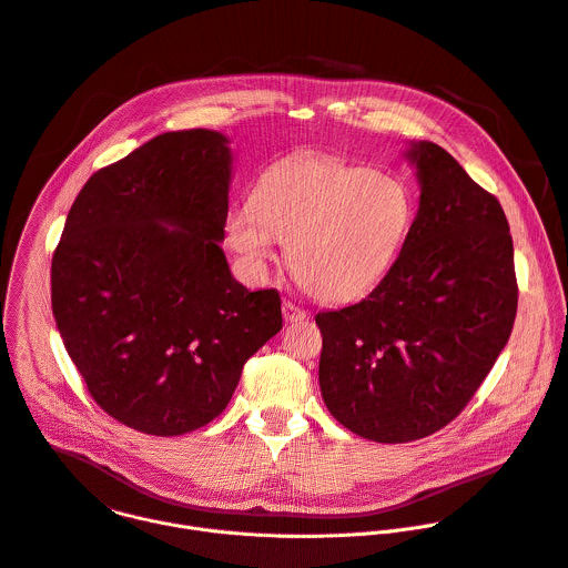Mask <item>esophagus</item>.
<instances>
[{
	"instance_id": "1",
	"label": "esophagus",
	"mask_w": 568,
	"mask_h": 568,
	"mask_svg": "<svg viewBox=\"0 0 568 568\" xmlns=\"http://www.w3.org/2000/svg\"><path fill=\"white\" fill-rule=\"evenodd\" d=\"M305 316H307V312H305L303 307L294 305L292 301H285V303H283V318H285L287 323H296V321H303Z\"/></svg>"
}]
</instances>
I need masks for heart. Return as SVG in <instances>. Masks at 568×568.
I'll list each match as a JSON object with an SVG mask.
<instances>
[{"label": "heart", "mask_w": 568, "mask_h": 568, "mask_svg": "<svg viewBox=\"0 0 568 568\" xmlns=\"http://www.w3.org/2000/svg\"><path fill=\"white\" fill-rule=\"evenodd\" d=\"M417 219L413 186L332 155L272 164L250 203L230 210L227 245L252 278H263L287 243V265L316 298L354 301L397 263Z\"/></svg>", "instance_id": "heart-1"}]
</instances>
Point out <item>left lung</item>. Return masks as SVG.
I'll use <instances>...</instances> for the list:
<instances>
[{"instance_id": "1", "label": "left lung", "mask_w": 568, "mask_h": 568, "mask_svg": "<svg viewBox=\"0 0 568 568\" xmlns=\"http://www.w3.org/2000/svg\"><path fill=\"white\" fill-rule=\"evenodd\" d=\"M422 186L413 232L363 301L316 314L318 386L354 435L406 444L450 424L508 343L517 281L508 221L439 144L406 149Z\"/></svg>"}]
</instances>
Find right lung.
Returning a JSON list of instances; mask_svg holds the SVG:
<instances>
[{
    "label": "right lung",
    "instance_id": "1",
    "mask_svg": "<svg viewBox=\"0 0 568 568\" xmlns=\"http://www.w3.org/2000/svg\"><path fill=\"white\" fill-rule=\"evenodd\" d=\"M232 169L227 135L162 133L87 180L53 254L71 361L95 404L144 435L214 422L283 327L278 292L241 285L221 247Z\"/></svg>",
    "mask_w": 568,
    "mask_h": 568
}]
</instances>
